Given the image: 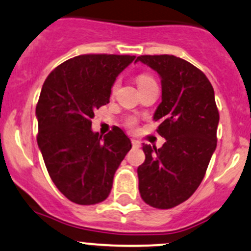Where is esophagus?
Returning <instances> with one entry per match:
<instances>
[{"label": "esophagus", "mask_w": 251, "mask_h": 251, "mask_svg": "<svg viewBox=\"0 0 251 251\" xmlns=\"http://www.w3.org/2000/svg\"><path fill=\"white\" fill-rule=\"evenodd\" d=\"M131 144H133L134 147H140V146H141L140 141H137V140H134V139H131Z\"/></svg>", "instance_id": "1"}]
</instances>
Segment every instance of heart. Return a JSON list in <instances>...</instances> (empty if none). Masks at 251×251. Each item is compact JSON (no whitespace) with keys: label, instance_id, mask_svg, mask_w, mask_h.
Listing matches in <instances>:
<instances>
[{"label":"heart","instance_id":"heart-1","mask_svg":"<svg viewBox=\"0 0 251 251\" xmlns=\"http://www.w3.org/2000/svg\"><path fill=\"white\" fill-rule=\"evenodd\" d=\"M136 82H137V86H139V87H142V86L148 85V83H152V82H155V81H154V79H153V77L151 76L150 74H146V73H142V74L137 75ZM116 88H117V82H115L114 86H112V92H114ZM126 126H130V128H133V126L136 125V120L134 117H129V118H126Z\"/></svg>","mask_w":251,"mask_h":251}]
</instances>
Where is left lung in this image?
<instances>
[{
	"label": "left lung",
	"instance_id": "left-lung-1",
	"mask_svg": "<svg viewBox=\"0 0 251 251\" xmlns=\"http://www.w3.org/2000/svg\"><path fill=\"white\" fill-rule=\"evenodd\" d=\"M139 61L161 77V103L153 120L166 139L160 148L142 146L139 191L147 204L169 209L188 200L203 179L217 147L219 111L209 80L188 61L174 55H144Z\"/></svg>",
	"mask_w": 251,
	"mask_h": 251
}]
</instances>
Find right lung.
<instances>
[{
    "label": "right lung",
    "mask_w": 251,
    "mask_h": 251,
    "mask_svg": "<svg viewBox=\"0 0 251 251\" xmlns=\"http://www.w3.org/2000/svg\"><path fill=\"white\" fill-rule=\"evenodd\" d=\"M135 60L130 55L88 53L56 67L42 87L36 116L37 142L57 189L77 204L109 196L116 170L131 148L118 126L93 133L94 110L110 101L116 77Z\"/></svg>",
    "instance_id": "right-lung-1"
}]
</instances>
